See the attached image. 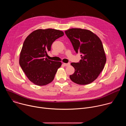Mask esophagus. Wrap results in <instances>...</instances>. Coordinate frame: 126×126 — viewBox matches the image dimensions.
<instances>
[{
	"mask_svg": "<svg viewBox=\"0 0 126 126\" xmlns=\"http://www.w3.org/2000/svg\"><path fill=\"white\" fill-rule=\"evenodd\" d=\"M63 65L65 66H68L70 65V63H63Z\"/></svg>",
	"mask_w": 126,
	"mask_h": 126,
	"instance_id": "obj_1",
	"label": "esophagus"
}]
</instances>
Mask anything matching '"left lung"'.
I'll use <instances>...</instances> for the list:
<instances>
[{
	"label": "left lung",
	"instance_id": "8db88e82",
	"mask_svg": "<svg viewBox=\"0 0 126 126\" xmlns=\"http://www.w3.org/2000/svg\"><path fill=\"white\" fill-rule=\"evenodd\" d=\"M74 50L80 52L81 59L71 63L75 69L70 79L79 85H87L95 80L102 71L106 57L101 40L95 34L87 29L71 28L65 31Z\"/></svg>",
	"mask_w": 126,
	"mask_h": 126
}]
</instances>
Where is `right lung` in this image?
<instances>
[{"label":"right lung","instance_id":"right-lung-1","mask_svg":"<svg viewBox=\"0 0 126 126\" xmlns=\"http://www.w3.org/2000/svg\"><path fill=\"white\" fill-rule=\"evenodd\" d=\"M64 32L54 29H37L25 39L20 54L19 64L28 79L34 84L44 86L51 83L62 65L48 59L47 52Z\"/></svg>","mask_w":126,"mask_h":126}]
</instances>
